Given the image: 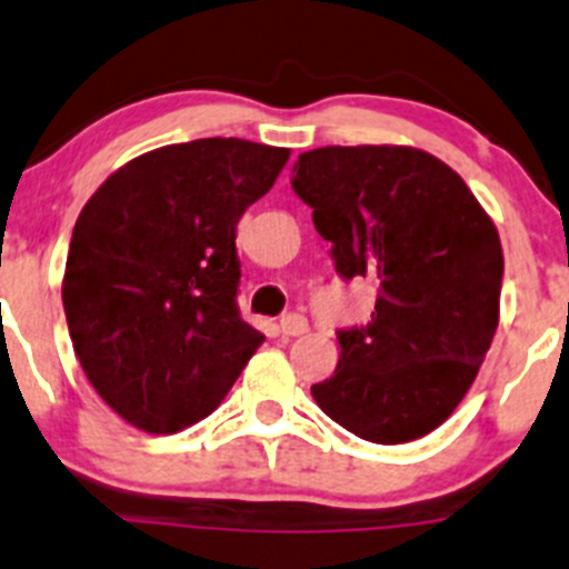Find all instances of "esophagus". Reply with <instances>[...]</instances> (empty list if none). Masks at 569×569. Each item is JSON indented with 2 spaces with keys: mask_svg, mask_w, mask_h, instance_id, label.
Listing matches in <instances>:
<instances>
[{
  "mask_svg": "<svg viewBox=\"0 0 569 569\" xmlns=\"http://www.w3.org/2000/svg\"><path fill=\"white\" fill-rule=\"evenodd\" d=\"M278 330L286 339H289V336H302L308 330V319L302 317V313H286V317L280 319Z\"/></svg>",
  "mask_w": 569,
  "mask_h": 569,
  "instance_id": "34e87169",
  "label": "esophagus"
}]
</instances>
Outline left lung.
<instances>
[{
	"label": "left lung",
	"instance_id": "8db88e82",
	"mask_svg": "<svg viewBox=\"0 0 569 569\" xmlns=\"http://www.w3.org/2000/svg\"><path fill=\"white\" fill-rule=\"evenodd\" d=\"M291 189L313 208L341 280L378 286L372 319L336 330L317 406L375 445L431 433L465 400L498 330L503 250L465 180L411 147L302 152Z\"/></svg>",
	"mask_w": 569,
	"mask_h": 569
}]
</instances>
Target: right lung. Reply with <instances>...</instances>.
I'll return each mask as SVG.
<instances>
[{
    "label": "right lung",
    "instance_id": "add662e5",
    "mask_svg": "<svg viewBox=\"0 0 569 569\" xmlns=\"http://www.w3.org/2000/svg\"><path fill=\"white\" fill-rule=\"evenodd\" d=\"M283 147L197 138L136 158L86 202L63 308L97 395L147 433L217 411L263 341L241 319L236 224L272 189Z\"/></svg>",
    "mask_w": 569,
    "mask_h": 569
}]
</instances>
